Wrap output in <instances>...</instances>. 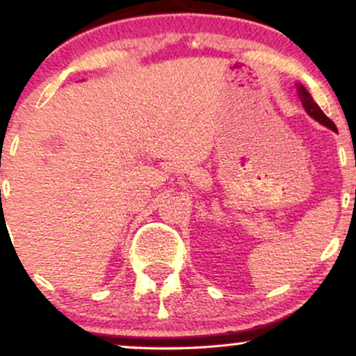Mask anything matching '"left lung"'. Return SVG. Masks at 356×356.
Returning <instances> with one entry per match:
<instances>
[{"label":"left lung","mask_w":356,"mask_h":356,"mask_svg":"<svg viewBox=\"0 0 356 356\" xmlns=\"http://www.w3.org/2000/svg\"><path fill=\"white\" fill-rule=\"evenodd\" d=\"M298 95H300L301 104H303V107H305L306 112H308L309 117H313L314 120H318L321 125L328 127V129L337 130V125H334L333 122L330 120V118L326 117L325 113H323V110L318 107L316 104H314V100L312 99V95H309L308 90H306L303 85H298Z\"/></svg>","instance_id":"left-lung-1"}]
</instances>
